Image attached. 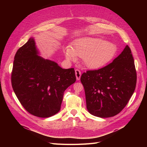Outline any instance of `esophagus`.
<instances>
[{"label": "esophagus", "instance_id": "34e87169", "mask_svg": "<svg viewBox=\"0 0 147 147\" xmlns=\"http://www.w3.org/2000/svg\"><path fill=\"white\" fill-rule=\"evenodd\" d=\"M75 76H76V78L77 80H79L80 79L81 77V72L80 70H78V69H76L75 70Z\"/></svg>", "mask_w": 147, "mask_h": 147}]
</instances>
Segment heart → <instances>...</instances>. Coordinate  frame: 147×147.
<instances>
[{"instance_id": "heart-1", "label": "heart", "mask_w": 147, "mask_h": 147, "mask_svg": "<svg viewBox=\"0 0 147 147\" xmlns=\"http://www.w3.org/2000/svg\"><path fill=\"white\" fill-rule=\"evenodd\" d=\"M117 51V46L112 43L104 42L99 38L84 37L77 40L72 48L67 47L65 56L70 61L76 60L77 56L82 57L84 65L95 69L112 61Z\"/></svg>"}]
</instances>
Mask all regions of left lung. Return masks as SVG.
I'll list each match as a JSON object with an SVG mask.
<instances>
[{"instance_id":"left-lung-1","label":"left lung","mask_w":147,"mask_h":147,"mask_svg":"<svg viewBox=\"0 0 147 147\" xmlns=\"http://www.w3.org/2000/svg\"><path fill=\"white\" fill-rule=\"evenodd\" d=\"M86 107L91 115L109 118L125 107L136 86L137 74L131 50L126 45L112 63L81 76Z\"/></svg>"}]
</instances>
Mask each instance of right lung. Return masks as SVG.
I'll list each match as a JSON object with an SVG mask.
<instances>
[{"label": "right lung", "mask_w": 147, "mask_h": 147, "mask_svg": "<svg viewBox=\"0 0 147 147\" xmlns=\"http://www.w3.org/2000/svg\"><path fill=\"white\" fill-rule=\"evenodd\" d=\"M33 38L16 53L11 75L15 94L25 110L40 118L58 113L65 90L76 81L74 68L64 69L37 55Z\"/></svg>", "instance_id": "right-lung-1"}]
</instances>
